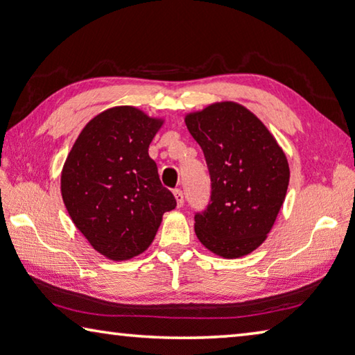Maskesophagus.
<instances>
[{
  "instance_id": "obj_1",
  "label": "esophagus",
  "mask_w": 355,
  "mask_h": 355,
  "mask_svg": "<svg viewBox=\"0 0 355 355\" xmlns=\"http://www.w3.org/2000/svg\"><path fill=\"white\" fill-rule=\"evenodd\" d=\"M173 197H175V200H177V207L182 208L183 203H184V197H183L182 189H175V191H173Z\"/></svg>"
}]
</instances>
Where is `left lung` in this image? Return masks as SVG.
Masks as SVG:
<instances>
[{
    "label": "left lung",
    "mask_w": 355,
    "mask_h": 355,
    "mask_svg": "<svg viewBox=\"0 0 355 355\" xmlns=\"http://www.w3.org/2000/svg\"><path fill=\"white\" fill-rule=\"evenodd\" d=\"M205 155L211 197L196 214L199 241L213 254L239 258L271 232L284 205L290 167L284 150L248 107L220 101L184 117Z\"/></svg>",
    "instance_id": "left-lung-1"
}]
</instances>
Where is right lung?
Segmentation results:
<instances>
[{
  "mask_svg": "<svg viewBox=\"0 0 355 355\" xmlns=\"http://www.w3.org/2000/svg\"><path fill=\"white\" fill-rule=\"evenodd\" d=\"M164 120L135 106L110 107L78 136L61 173L64 205L89 244L114 261L148 249L177 207L148 146Z\"/></svg>",
  "mask_w": 355,
  "mask_h": 355,
  "instance_id": "1",
  "label": "right lung"
}]
</instances>
